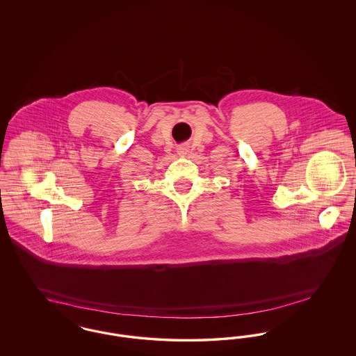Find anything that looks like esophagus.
Returning <instances> with one entry per match:
<instances>
[{
    "label": "esophagus",
    "instance_id": "34e87169",
    "mask_svg": "<svg viewBox=\"0 0 356 356\" xmlns=\"http://www.w3.org/2000/svg\"><path fill=\"white\" fill-rule=\"evenodd\" d=\"M177 153L184 157L186 154H188V148L186 147H180V148H177Z\"/></svg>",
    "mask_w": 356,
    "mask_h": 356
}]
</instances>
